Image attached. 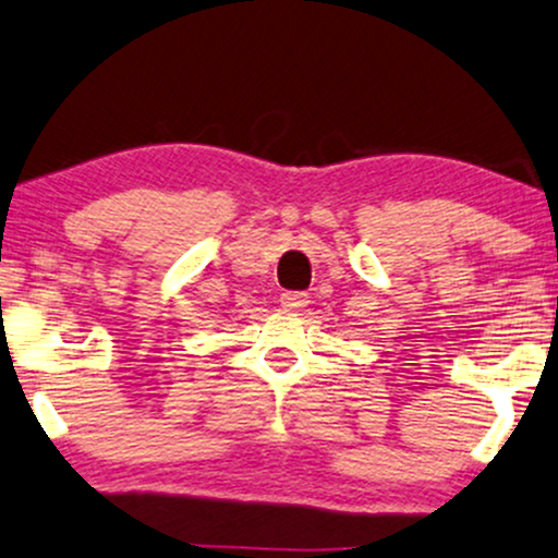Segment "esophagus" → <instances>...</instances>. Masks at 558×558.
<instances>
[{
	"instance_id": "1",
	"label": "esophagus",
	"mask_w": 558,
	"mask_h": 558,
	"mask_svg": "<svg viewBox=\"0 0 558 558\" xmlns=\"http://www.w3.org/2000/svg\"><path fill=\"white\" fill-rule=\"evenodd\" d=\"M308 303V293L303 291H286L280 293V306L288 308V312H295V308H303Z\"/></svg>"
}]
</instances>
